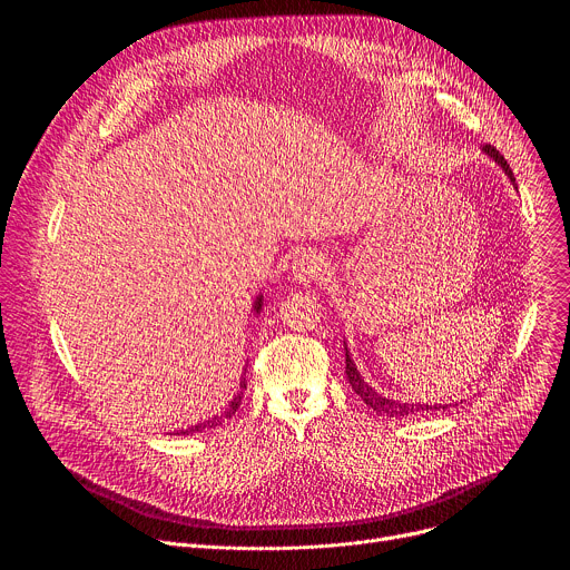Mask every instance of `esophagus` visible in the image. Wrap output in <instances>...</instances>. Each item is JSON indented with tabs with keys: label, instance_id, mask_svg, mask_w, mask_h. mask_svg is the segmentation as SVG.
Listing matches in <instances>:
<instances>
[{
	"label": "esophagus",
	"instance_id": "34e87169",
	"mask_svg": "<svg viewBox=\"0 0 570 570\" xmlns=\"http://www.w3.org/2000/svg\"><path fill=\"white\" fill-rule=\"evenodd\" d=\"M291 273H293V279L302 284H311L324 277V273H327V264H324V259L315 253H302L293 259Z\"/></svg>",
	"mask_w": 570,
	"mask_h": 570
}]
</instances>
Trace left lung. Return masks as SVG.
Returning a JSON list of instances; mask_svg holds the SVG:
<instances>
[{"label": "left lung", "instance_id": "8db88e82", "mask_svg": "<svg viewBox=\"0 0 570 570\" xmlns=\"http://www.w3.org/2000/svg\"><path fill=\"white\" fill-rule=\"evenodd\" d=\"M482 153H484L487 157H490V159H494L497 165L505 171V176L510 178V183L517 187V178H514V174H512V169H510V165H508V159H505L494 146H490V144L482 146ZM345 372H347L350 385H352L354 392L370 405V409L376 411V413L390 415V417H409V415H415V413H435V411H444L446 405H449V403H431V405H429V403H403V401H394V399H390V396L379 394V392L361 376L356 363H354L352 356H350L347 345H345Z\"/></svg>", "mask_w": 570, "mask_h": 570}]
</instances>
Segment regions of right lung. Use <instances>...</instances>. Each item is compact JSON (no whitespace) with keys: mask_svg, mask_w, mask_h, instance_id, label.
I'll use <instances>...</instances> for the list:
<instances>
[{"mask_svg":"<svg viewBox=\"0 0 570 570\" xmlns=\"http://www.w3.org/2000/svg\"><path fill=\"white\" fill-rule=\"evenodd\" d=\"M262 306H264V295H257V299H255V304H253V313H255V315H259V313H262ZM238 385H240V390L234 394V399L229 401V405H227V409H225V413L220 415V420H223V417H232V415L236 413L238 405H240V396H243V390H246L248 381H246V379H240V383H238ZM216 420H218V417H214V422H216ZM214 422L196 424V426H191L189 431H183V435H189V433H198V431H203V429H207V426L212 429V426H216Z\"/></svg>","mask_w":570,"mask_h":570,"instance_id":"right-lung-1","label":"right lung"}]
</instances>
